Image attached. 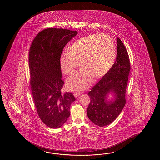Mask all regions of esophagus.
Wrapping results in <instances>:
<instances>
[{
    "label": "esophagus",
    "mask_w": 160,
    "mask_h": 160,
    "mask_svg": "<svg viewBox=\"0 0 160 160\" xmlns=\"http://www.w3.org/2000/svg\"><path fill=\"white\" fill-rule=\"evenodd\" d=\"M81 92H75L74 93V96L75 97H77L79 96L80 95H81Z\"/></svg>",
    "instance_id": "34e87169"
}]
</instances>
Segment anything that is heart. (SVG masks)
<instances>
[{
  "mask_svg": "<svg viewBox=\"0 0 160 160\" xmlns=\"http://www.w3.org/2000/svg\"><path fill=\"white\" fill-rule=\"evenodd\" d=\"M116 48L113 39L109 35L92 34L77 40L69 51H64L60 57L62 72L72 74L78 63L81 70L67 80L69 89L82 91L92 83L93 78L99 79L107 74L113 66Z\"/></svg>",
  "mask_w": 160,
  "mask_h": 160,
  "instance_id": "b5f03b06",
  "label": "heart"
}]
</instances>
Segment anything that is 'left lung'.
<instances>
[{
	"instance_id": "left-lung-1",
	"label": "left lung",
	"mask_w": 160,
	"mask_h": 160,
	"mask_svg": "<svg viewBox=\"0 0 160 160\" xmlns=\"http://www.w3.org/2000/svg\"><path fill=\"white\" fill-rule=\"evenodd\" d=\"M117 42L116 61L107 74L88 93L91 99L87 109L88 118L100 127L112 122L120 114L126 102V91L131 64L124 44L119 38ZM110 92H114L116 98L108 102L106 96Z\"/></svg>"
}]
</instances>
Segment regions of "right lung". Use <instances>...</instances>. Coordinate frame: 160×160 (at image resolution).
<instances>
[{"mask_svg": "<svg viewBox=\"0 0 160 160\" xmlns=\"http://www.w3.org/2000/svg\"><path fill=\"white\" fill-rule=\"evenodd\" d=\"M77 31L48 28L40 32L29 51L30 84L35 108L40 120L53 128L61 127L70 116L72 92L62 93L59 60L66 44Z\"/></svg>", "mask_w": 160, "mask_h": 160, "instance_id": "add662e5", "label": "right lung"}]
</instances>
